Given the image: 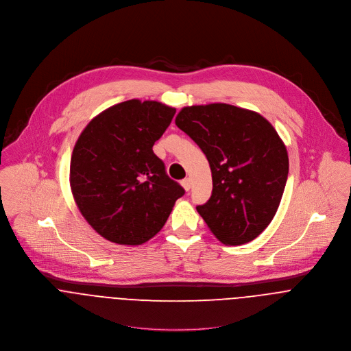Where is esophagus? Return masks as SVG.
<instances>
[{
  "label": "esophagus",
  "mask_w": 351,
  "mask_h": 351,
  "mask_svg": "<svg viewBox=\"0 0 351 351\" xmlns=\"http://www.w3.org/2000/svg\"><path fill=\"white\" fill-rule=\"evenodd\" d=\"M181 185H182V188H184L186 192H189V189H191V180H189V178L182 180V181H181Z\"/></svg>",
  "instance_id": "34e87169"
}]
</instances>
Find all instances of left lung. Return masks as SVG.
<instances>
[{
	"mask_svg": "<svg viewBox=\"0 0 351 351\" xmlns=\"http://www.w3.org/2000/svg\"><path fill=\"white\" fill-rule=\"evenodd\" d=\"M176 125L210 166L212 196L197 206L208 228L230 246L255 239L273 220L289 171L274 127L254 110L221 102L182 108Z\"/></svg>",
	"mask_w": 351,
	"mask_h": 351,
	"instance_id": "8db88e82",
	"label": "left lung"
}]
</instances>
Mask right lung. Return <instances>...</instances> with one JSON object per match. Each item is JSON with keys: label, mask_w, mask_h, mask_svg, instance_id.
<instances>
[{"label": "right lung", "mask_w": 351, "mask_h": 351, "mask_svg": "<svg viewBox=\"0 0 351 351\" xmlns=\"http://www.w3.org/2000/svg\"><path fill=\"white\" fill-rule=\"evenodd\" d=\"M176 108L158 101H124L93 117L75 142L70 186L92 228L109 242L139 246L165 226L185 191L170 180L154 143Z\"/></svg>", "instance_id": "add662e5"}]
</instances>
